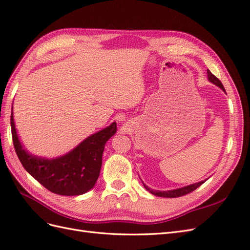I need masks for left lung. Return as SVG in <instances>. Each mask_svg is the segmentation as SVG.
Returning <instances> with one entry per match:
<instances>
[{"label": "left lung", "instance_id": "1", "mask_svg": "<svg viewBox=\"0 0 250 250\" xmlns=\"http://www.w3.org/2000/svg\"><path fill=\"white\" fill-rule=\"evenodd\" d=\"M208 80L211 83H214V84H216L217 86H219V87H220L221 89H223L224 92H225L224 86H223V84L221 83V81L219 80L215 76V75L211 74L209 70H208ZM206 181H207V179L206 180H202V181H200V183H197V184H193V185L187 186V187H184V188H176V190L163 191V192L162 191H153V190H151V188H149L146 185H144V184L143 185H144V187H145V188H146L147 191H149L151 194H153L155 196H160V197H167V198H176V197H180V196H185V195H187L188 193L195 191L196 188H199L203 183H206Z\"/></svg>", "mask_w": 250, "mask_h": 250}]
</instances>
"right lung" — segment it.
Segmentation results:
<instances>
[{
  "label": "right lung",
  "mask_w": 250,
  "mask_h": 250,
  "mask_svg": "<svg viewBox=\"0 0 250 250\" xmlns=\"http://www.w3.org/2000/svg\"><path fill=\"white\" fill-rule=\"evenodd\" d=\"M10 124L13 146L22 167L49 191L63 196H77L93 188L100 174L105 144L117 131V123L113 122L81 142L67 154L47 160L33 156L22 148L12 111Z\"/></svg>",
  "instance_id": "right-lung-1"
}]
</instances>
